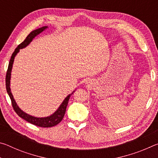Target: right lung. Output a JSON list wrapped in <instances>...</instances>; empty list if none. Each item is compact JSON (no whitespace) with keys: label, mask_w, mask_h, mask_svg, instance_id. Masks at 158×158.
Returning a JSON list of instances; mask_svg holds the SVG:
<instances>
[{"label":"right lung","mask_w":158,"mask_h":158,"mask_svg":"<svg viewBox=\"0 0 158 158\" xmlns=\"http://www.w3.org/2000/svg\"><path fill=\"white\" fill-rule=\"evenodd\" d=\"M48 28V26H43V27L40 28L38 29H36V30L33 31L30 33V34L26 37V38L24 40V41L18 45V47L16 48L15 52H13L11 58H10L9 65H8V69H7V74H6V78H5V85H6V90L7 92L8 93L10 99H11L12 101V105L13 106V109L15 111L16 113L19 116H20L21 118L24 119L25 121H28L30 123L36 125V126L39 127H53L56 125L57 124L59 123L62 121L64 115L65 114L66 108L67 106H68V101L69 100V98H70V95L73 94L74 91L71 93V94H69L67 97L65 98V100L63 101V102L61 103L59 107L56 111L53 114L50 115L49 116L47 117H42V118H38V117H35L33 116H31L28 114H26V112L23 111L19 107L17 104L16 103V102L14 99V97L12 94L11 89H10V79H11V72L12 69V65L13 63H14L15 58L16 55L19 52V49H23V48H25L27 47L28 45L31 43L35 37H36L37 35L41 33L42 32H43L44 30Z\"/></svg>","instance_id":"obj_1"}]
</instances>
